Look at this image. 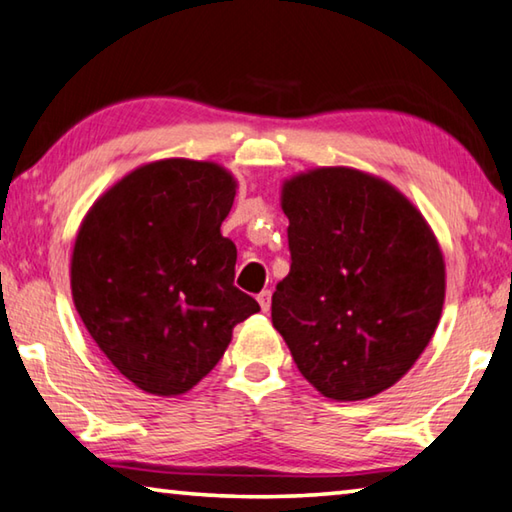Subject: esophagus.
I'll return each mask as SVG.
<instances>
[{
    "mask_svg": "<svg viewBox=\"0 0 512 512\" xmlns=\"http://www.w3.org/2000/svg\"><path fill=\"white\" fill-rule=\"evenodd\" d=\"M257 302H259V307H262V311L271 309V291L264 289V291L257 296Z\"/></svg>",
    "mask_w": 512,
    "mask_h": 512,
    "instance_id": "esophagus-1",
    "label": "esophagus"
}]
</instances>
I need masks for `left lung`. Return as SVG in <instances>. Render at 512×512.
Masks as SVG:
<instances>
[{"label": "left lung", "mask_w": 512, "mask_h": 512, "mask_svg": "<svg viewBox=\"0 0 512 512\" xmlns=\"http://www.w3.org/2000/svg\"><path fill=\"white\" fill-rule=\"evenodd\" d=\"M291 271L273 327L311 386L366 400L406 375L445 300L438 241L406 198L368 173L327 167L282 189Z\"/></svg>", "instance_id": "obj_1"}]
</instances>
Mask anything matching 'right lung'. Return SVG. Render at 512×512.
Masks as SVG:
<instances>
[{"mask_svg": "<svg viewBox=\"0 0 512 512\" xmlns=\"http://www.w3.org/2000/svg\"><path fill=\"white\" fill-rule=\"evenodd\" d=\"M235 187L219 164L162 160L121 178L83 219L76 311L112 366L146 393L196 386L232 327L259 311L235 287L237 248L221 235Z\"/></svg>", "mask_w": 512, "mask_h": 512, "instance_id": "1", "label": "right lung"}]
</instances>
